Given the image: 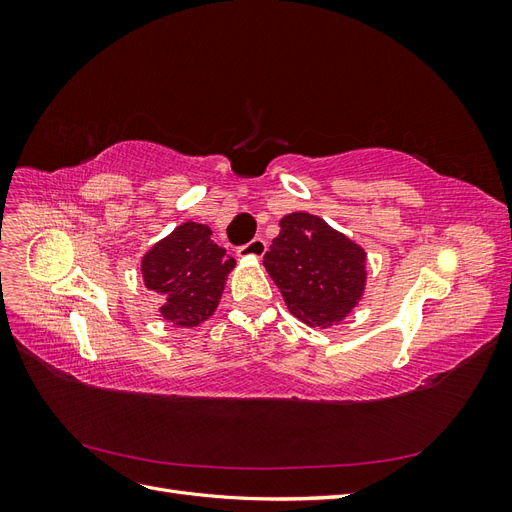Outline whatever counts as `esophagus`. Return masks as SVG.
Masks as SVG:
<instances>
[{
  "mask_svg": "<svg viewBox=\"0 0 512 512\" xmlns=\"http://www.w3.org/2000/svg\"><path fill=\"white\" fill-rule=\"evenodd\" d=\"M265 252H267V241L262 239V237L252 239L250 243L241 245L239 250H237V254H239L241 258H262V256H265Z\"/></svg>",
  "mask_w": 512,
  "mask_h": 512,
  "instance_id": "1",
  "label": "esophagus"
}]
</instances>
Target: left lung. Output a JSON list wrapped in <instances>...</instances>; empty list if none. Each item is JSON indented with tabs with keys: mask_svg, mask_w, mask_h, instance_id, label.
<instances>
[{
	"mask_svg": "<svg viewBox=\"0 0 512 512\" xmlns=\"http://www.w3.org/2000/svg\"><path fill=\"white\" fill-rule=\"evenodd\" d=\"M265 254V267L292 312L327 329L361 299L365 252L309 213H290Z\"/></svg>",
	"mask_w": 512,
	"mask_h": 512,
	"instance_id": "1",
	"label": "left lung"
}]
</instances>
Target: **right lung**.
<instances>
[{
	"instance_id": "right-lung-1",
	"label": "right lung",
	"mask_w": 512,
	"mask_h": 512,
	"mask_svg": "<svg viewBox=\"0 0 512 512\" xmlns=\"http://www.w3.org/2000/svg\"><path fill=\"white\" fill-rule=\"evenodd\" d=\"M235 258L211 239L209 226L185 222L143 258L145 286L164 297L162 316L177 327H196L220 303Z\"/></svg>"
}]
</instances>
